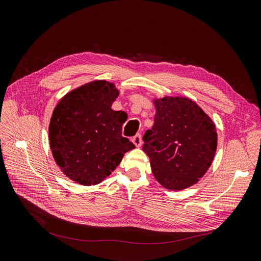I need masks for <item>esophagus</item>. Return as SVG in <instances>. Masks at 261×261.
<instances>
[{
    "label": "esophagus",
    "instance_id": "34e87169",
    "mask_svg": "<svg viewBox=\"0 0 261 261\" xmlns=\"http://www.w3.org/2000/svg\"><path fill=\"white\" fill-rule=\"evenodd\" d=\"M132 142H133V144H134L135 146L140 147V146L142 145V137H141V134L134 135V137L132 138Z\"/></svg>",
    "mask_w": 261,
    "mask_h": 261
}]
</instances>
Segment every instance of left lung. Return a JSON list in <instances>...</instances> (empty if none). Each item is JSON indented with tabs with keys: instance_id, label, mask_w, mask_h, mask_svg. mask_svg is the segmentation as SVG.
Masks as SVG:
<instances>
[{
	"instance_id": "obj_1",
	"label": "left lung",
	"mask_w": 261,
	"mask_h": 261,
	"mask_svg": "<svg viewBox=\"0 0 261 261\" xmlns=\"http://www.w3.org/2000/svg\"><path fill=\"white\" fill-rule=\"evenodd\" d=\"M154 123L143 137L154 178L179 191L206 174L217 151L218 134L210 117L194 101L182 97L154 100Z\"/></svg>"
}]
</instances>
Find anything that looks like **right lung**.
<instances>
[{"instance_id": "1", "label": "right lung", "mask_w": 261, "mask_h": 261, "mask_svg": "<svg viewBox=\"0 0 261 261\" xmlns=\"http://www.w3.org/2000/svg\"><path fill=\"white\" fill-rule=\"evenodd\" d=\"M118 95L114 84L94 81L68 93L53 111L52 154L62 172L77 184L102 182L123 154L135 148L121 135L122 113L111 109Z\"/></svg>"}]
</instances>
